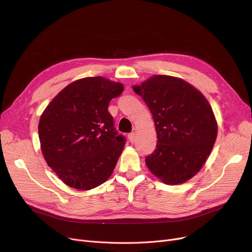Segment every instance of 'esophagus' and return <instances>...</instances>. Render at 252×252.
<instances>
[{
    "instance_id": "esophagus-1",
    "label": "esophagus",
    "mask_w": 252,
    "mask_h": 252,
    "mask_svg": "<svg viewBox=\"0 0 252 252\" xmlns=\"http://www.w3.org/2000/svg\"><path fill=\"white\" fill-rule=\"evenodd\" d=\"M128 140H129L130 143H134V142H135V140H136V134H135V131H133V133L128 134Z\"/></svg>"
}]
</instances>
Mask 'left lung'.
<instances>
[{"instance_id":"8db88e82","label":"left lung","mask_w":252,"mask_h":252,"mask_svg":"<svg viewBox=\"0 0 252 252\" xmlns=\"http://www.w3.org/2000/svg\"><path fill=\"white\" fill-rule=\"evenodd\" d=\"M133 89L149 107L157 133L146 165L165 184L188 181L200 170L217 139L208 101L187 82L168 75H154Z\"/></svg>"}]
</instances>
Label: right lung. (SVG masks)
I'll return each mask as SVG.
<instances>
[{
    "label": "right lung",
    "instance_id": "obj_1",
    "mask_svg": "<svg viewBox=\"0 0 252 252\" xmlns=\"http://www.w3.org/2000/svg\"><path fill=\"white\" fill-rule=\"evenodd\" d=\"M123 91V84L102 76L82 78L65 87L43 112L42 152L67 186L90 190L111 176L126 138L115 129L108 106Z\"/></svg>",
    "mask_w": 252,
    "mask_h": 252
}]
</instances>
